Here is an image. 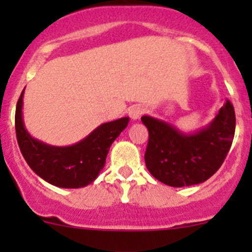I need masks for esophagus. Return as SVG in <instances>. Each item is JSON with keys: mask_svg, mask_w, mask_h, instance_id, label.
Masks as SVG:
<instances>
[{"mask_svg": "<svg viewBox=\"0 0 252 252\" xmlns=\"http://www.w3.org/2000/svg\"><path fill=\"white\" fill-rule=\"evenodd\" d=\"M144 112H145V108L142 107V106L136 105V106H133V107L129 110V116H130V118L133 119V121H138Z\"/></svg>", "mask_w": 252, "mask_h": 252, "instance_id": "esophagus-1", "label": "esophagus"}]
</instances>
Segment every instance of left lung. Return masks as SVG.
<instances>
[{"mask_svg": "<svg viewBox=\"0 0 252 252\" xmlns=\"http://www.w3.org/2000/svg\"><path fill=\"white\" fill-rule=\"evenodd\" d=\"M149 130L145 163L163 184L174 188L204 183L222 166L232 146L235 112L225 101L211 123L194 133H183L172 124L142 116Z\"/></svg>", "mask_w": 252, "mask_h": 252, "instance_id": "1", "label": "left lung"}]
</instances>
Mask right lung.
Here are the masks:
<instances>
[{
	"instance_id": "add662e5",
	"label": "right lung",
	"mask_w": 252,
	"mask_h": 252,
	"mask_svg": "<svg viewBox=\"0 0 252 252\" xmlns=\"http://www.w3.org/2000/svg\"><path fill=\"white\" fill-rule=\"evenodd\" d=\"M23 96L16 108V133L20 152L40 178L58 188L77 189L91 184L102 171L112 142L126 128L129 117L101 124L70 146H52L32 138L23 121Z\"/></svg>"
}]
</instances>
